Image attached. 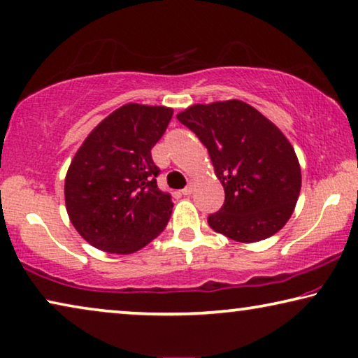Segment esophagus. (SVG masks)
<instances>
[{
	"instance_id": "esophagus-1",
	"label": "esophagus",
	"mask_w": 358,
	"mask_h": 358,
	"mask_svg": "<svg viewBox=\"0 0 358 358\" xmlns=\"http://www.w3.org/2000/svg\"><path fill=\"white\" fill-rule=\"evenodd\" d=\"M193 191H194V183L191 181V183L186 186V188L181 191V193H183V196H189V194H193Z\"/></svg>"
}]
</instances>
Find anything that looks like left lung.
<instances>
[{
	"mask_svg": "<svg viewBox=\"0 0 358 358\" xmlns=\"http://www.w3.org/2000/svg\"><path fill=\"white\" fill-rule=\"evenodd\" d=\"M177 119L207 148L225 189L222 209L207 218L212 230L238 243L278 233L302 183L294 148L280 128L239 99L194 104Z\"/></svg>",
	"mask_w": 358,
	"mask_h": 358,
	"instance_id": "1",
	"label": "left lung"
}]
</instances>
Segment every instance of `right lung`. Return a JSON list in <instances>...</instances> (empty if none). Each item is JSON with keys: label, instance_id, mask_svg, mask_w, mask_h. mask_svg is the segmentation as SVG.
Returning a JSON list of instances; mask_svg holds the SVG:
<instances>
[{"label": "right lung", "instance_id": "right-lung-1", "mask_svg": "<svg viewBox=\"0 0 358 358\" xmlns=\"http://www.w3.org/2000/svg\"><path fill=\"white\" fill-rule=\"evenodd\" d=\"M172 115L165 106H122L73 156L64 185L66 209L80 236L96 249L133 254L167 227L173 202L157 188L151 149Z\"/></svg>", "mask_w": 358, "mask_h": 358}]
</instances>
